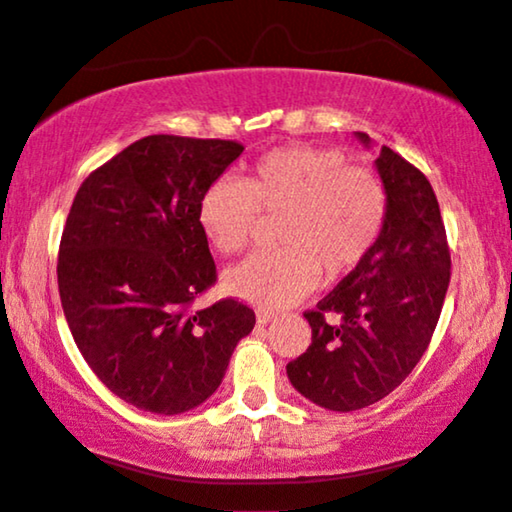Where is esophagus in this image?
<instances>
[{
  "label": "esophagus",
  "instance_id": "esophagus-1",
  "mask_svg": "<svg viewBox=\"0 0 512 512\" xmlns=\"http://www.w3.org/2000/svg\"><path fill=\"white\" fill-rule=\"evenodd\" d=\"M272 318H274V314H272V311H258V314H256V321H258V325H268L270 321H272Z\"/></svg>",
  "mask_w": 512,
  "mask_h": 512
}]
</instances>
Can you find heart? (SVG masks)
<instances>
[{"label": "heart", "mask_w": 512, "mask_h": 512, "mask_svg": "<svg viewBox=\"0 0 512 512\" xmlns=\"http://www.w3.org/2000/svg\"><path fill=\"white\" fill-rule=\"evenodd\" d=\"M258 212L281 217L279 249L228 270L224 286L251 305L279 309L314 291L318 277L335 284L367 261L388 221V191L344 152L284 145L256 159L242 182H212L198 221L214 249L235 256L254 238Z\"/></svg>", "instance_id": "obj_1"}]
</instances>
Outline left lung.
<instances>
[{
  "instance_id": "obj_1",
  "label": "left lung",
  "mask_w": 512,
  "mask_h": 512,
  "mask_svg": "<svg viewBox=\"0 0 512 512\" xmlns=\"http://www.w3.org/2000/svg\"><path fill=\"white\" fill-rule=\"evenodd\" d=\"M369 147L367 133H355ZM388 221L372 254L305 311L311 344L286 365L293 388L330 411L376 404L402 383L432 342L450 284L439 201L420 170L390 147L376 159Z\"/></svg>"
}]
</instances>
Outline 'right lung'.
Returning <instances> with one entry per match:
<instances>
[{"instance_id":"add662e5","label":"right lung","mask_w":512,"mask_h":512,"mask_svg":"<svg viewBox=\"0 0 512 512\" xmlns=\"http://www.w3.org/2000/svg\"><path fill=\"white\" fill-rule=\"evenodd\" d=\"M242 150L235 140L147 136L73 198L57 258L66 323L92 372L136 409H196L254 330V309L233 298L191 311L217 281L198 205Z\"/></svg>"}]
</instances>
